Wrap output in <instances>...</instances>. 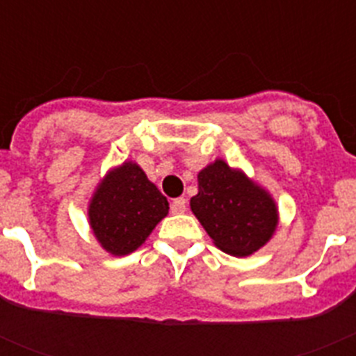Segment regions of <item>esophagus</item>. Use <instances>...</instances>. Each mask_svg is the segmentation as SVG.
I'll return each instance as SVG.
<instances>
[{"label": "esophagus", "instance_id": "esophagus-1", "mask_svg": "<svg viewBox=\"0 0 356 356\" xmlns=\"http://www.w3.org/2000/svg\"><path fill=\"white\" fill-rule=\"evenodd\" d=\"M185 209H187V201L184 197H176L171 203V212L172 213H184Z\"/></svg>", "mask_w": 356, "mask_h": 356}]
</instances>
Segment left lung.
Instances as JSON below:
<instances>
[{
	"instance_id": "obj_1",
	"label": "left lung",
	"mask_w": 356,
	"mask_h": 356,
	"mask_svg": "<svg viewBox=\"0 0 356 356\" xmlns=\"http://www.w3.org/2000/svg\"><path fill=\"white\" fill-rule=\"evenodd\" d=\"M191 210L217 248L250 257L271 241L278 228V205L269 191L242 169L216 159L197 172Z\"/></svg>"
}]
</instances>
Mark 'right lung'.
Returning <instances> with one entry per match:
<instances>
[{"instance_id": "add662e5", "label": "right lung", "mask_w": 356, "mask_h": 356, "mask_svg": "<svg viewBox=\"0 0 356 356\" xmlns=\"http://www.w3.org/2000/svg\"><path fill=\"white\" fill-rule=\"evenodd\" d=\"M89 225L106 253H134L169 213L168 197L160 193L134 160L106 171L89 201Z\"/></svg>"}]
</instances>
